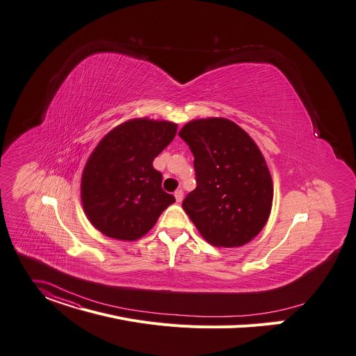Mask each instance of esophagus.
Instances as JSON below:
<instances>
[{"mask_svg": "<svg viewBox=\"0 0 356 356\" xmlns=\"http://www.w3.org/2000/svg\"><path fill=\"white\" fill-rule=\"evenodd\" d=\"M175 197H176V202L180 203L183 200V191L181 190H176L175 191Z\"/></svg>", "mask_w": 356, "mask_h": 356, "instance_id": "34e87169", "label": "esophagus"}]
</instances>
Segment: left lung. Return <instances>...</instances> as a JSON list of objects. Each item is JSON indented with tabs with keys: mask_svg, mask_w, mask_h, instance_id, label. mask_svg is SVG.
I'll use <instances>...</instances> for the list:
<instances>
[{
	"mask_svg": "<svg viewBox=\"0 0 356 356\" xmlns=\"http://www.w3.org/2000/svg\"><path fill=\"white\" fill-rule=\"evenodd\" d=\"M179 136L195 156L197 187L183 209L216 247H241L268 221L274 186L267 161L250 135L224 118L186 123Z\"/></svg>",
	"mask_w": 356,
	"mask_h": 356,
	"instance_id": "obj_1",
	"label": "left lung"
}]
</instances>
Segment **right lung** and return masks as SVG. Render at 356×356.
Here are the masks:
<instances>
[{
  "label": "right lung",
  "mask_w": 356,
  "mask_h": 356,
  "mask_svg": "<svg viewBox=\"0 0 356 356\" xmlns=\"http://www.w3.org/2000/svg\"><path fill=\"white\" fill-rule=\"evenodd\" d=\"M176 132L173 122L138 118L102 138L81 179L83 211L95 229L115 240L135 241L176 202L161 188V173L153 168Z\"/></svg>",
  "instance_id": "add662e5"
}]
</instances>
